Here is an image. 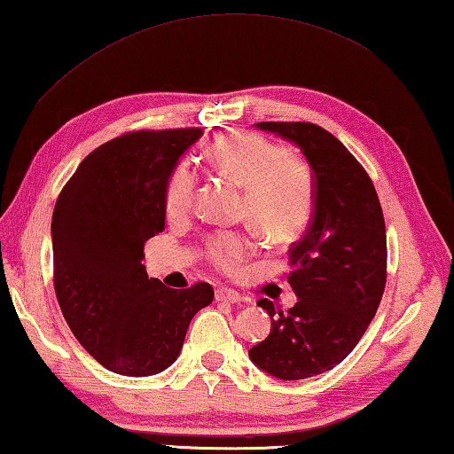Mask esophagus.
Listing matches in <instances>:
<instances>
[{
    "label": "esophagus",
    "instance_id": "1",
    "mask_svg": "<svg viewBox=\"0 0 454 454\" xmlns=\"http://www.w3.org/2000/svg\"><path fill=\"white\" fill-rule=\"evenodd\" d=\"M214 298H216V302H228V304L240 302V294L230 288H218L216 292H214Z\"/></svg>",
    "mask_w": 454,
    "mask_h": 454
}]
</instances>
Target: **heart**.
Instances as JSON below:
<instances>
[{
  "label": "heart",
  "mask_w": 454,
  "mask_h": 454,
  "mask_svg": "<svg viewBox=\"0 0 454 454\" xmlns=\"http://www.w3.org/2000/svg\"><path fill=\"white\" fill-rule=\"evenodd\" d=\"M214 174L242 188L240 218L274 244L288 242L309 226L314 212V176L302 158L284 145L250 132H228L206 150ZM198 178L190 164L174 166L166 180L164 208L170 218L192 210ZM254 250L244 232L210 238L206 256L222 272H236Z\"/></svg>",
  "instance_id": "b5f03b06"
}]
</instances>
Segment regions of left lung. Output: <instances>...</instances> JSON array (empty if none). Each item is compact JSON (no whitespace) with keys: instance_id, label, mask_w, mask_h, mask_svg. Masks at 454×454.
I'll return each instance as SVG.
<instances>
[{"instance_id":"1","label":"left lung","mask_w":454,"mask_h":454,"mask_svg":"<svg viewBox=\"0 0 454 454\" xmlns=\"http://www.w3.org/2000/svg\"><path fill=\"white\" fill-rule=\"evenodd\" d=\"M256 128L294 142L314 176V214L290 246L288 282L298 302L288 312L270 301L266 340L250 360L282 380L334 368L356 347L387 284V228L374 184L340 140L310 121H260Z\"/></svg>"}]
</instances>
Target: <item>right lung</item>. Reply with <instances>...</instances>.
<instances>
[{"mask_svg":"<svg viewBox=\"0 0 454 454\" xmlns=\"http://www.w3.org/2000/svg\"><path fill=\"white\" fill-rule=\"evenodd\" d=\"M200 128L128 132L83 158L51 216L53 288L80 344L107 371L150 376L178 358L214 290L148 278L144 244L164 230L166 180Z\"/></svg>","mask_w":454,"mask_h":454,"instance_id":"obj_1","label":"right lung"}]
</instances>
